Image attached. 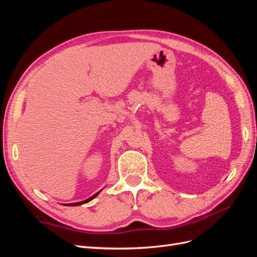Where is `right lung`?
Wrapping results in <instances>:
<instances>
[{
    "label": "right lung",
    "instance_id": "add662e5",
    "mask_svg": "<svg viewBox=\"0 0 257 257\" xmlns=\"http://www.w3.org/2000/svg\"><path fill=\"white\" fill-rule=\"evenodd\" d=\"M99 192H100V191H99ZM99 192H97L96 194H94V195H93V196L89 197L88 199H85V200H83V201H80V203H73V204H67V206H79V205H82V204H85V203H89L90 200H92L93 198L96 197V196L98 195V193H99Z\"/></svg>",
    "mask_w": 257,
    "mask_h": 257
}]
</instances>
